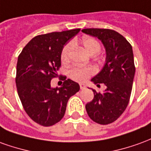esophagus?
<instances>
[{
    "instance_id": "34e87169",
    "label": "esophagus",
    "mask_w": 151,
    "mask_h": 151,
    "mask_svg": "<svg viewBox=\"0 0 151 151\" xmlns=\"http://www.w3.org/2000/svg\"><path fill=\"white\" fill-rule=\"evenodd\" d=\"M79 86H80V89H81V90H83V89L86 88V85H85L84 83H80Z\"/></svg>"
}]
</instances>
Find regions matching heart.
<instances>
[{"label":"heart","instance_id":"heart-1","mask_svg":"<svg viewBox=\"0 0 151 151\" xmlns=\"http://www.w3.org/2000/svg\"><path fill=\"white\" fill-rule=\"evenodd\" d=\"M81 43L85 50L91 55H96L101 50V44L96 39L89 37H85L82 39ZM73 49L72 43H68L61 51L60 59L62 62H67L69 59L70 52ZM95 73V69L91 67H79L74 66L68 70L69 77L77 82H83Z\"/></svg>","mask_w":151,"mask_h":151}]
</instances>
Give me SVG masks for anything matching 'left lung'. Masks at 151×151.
<instances>
[{
	"instance_id": "8db88e82",
	"label": "left lung",
	"mask_w": 151,
	"mask_h": 151,
	"mask_svg": "<svg viewBox=\"0 0 151 151\" xmlns=\"http://www.w3.org/2000/svg\"><path fill=\"white\" fill-rule=\"evenodd\" d=\"M82 32L100 39L105 48V65L91 82L98 86L104 83L107 88L103 93L91 89L93 100L86 105L91 119L105 125L119 118L130 100L136 70L132 47L123 36L114 30L86 28Z\"/></svg>"
}]
</instances>
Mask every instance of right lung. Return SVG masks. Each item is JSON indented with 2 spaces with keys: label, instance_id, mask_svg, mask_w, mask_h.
<instances>
[{
  "label": "right lung",
  "instance_id": "right-lung-1",
  "mask_svg": "<svg viewBox=\"0 0 151 151\" xmlns=\"http://www.w3.org/2000/svg\"><path fill=\"white\" fill-rule=\"evenodd\" d=\"M79 28L54 32L33 37L18 58L17 91L25 112L44 127L52 126L64 117L69 98L80 89L78 83L61 77L64 83L52 88L51 79L61 66V51Z\"/></svg>",
  "mask_w": 151,
  "mask_h": 151
}]
</instances>
